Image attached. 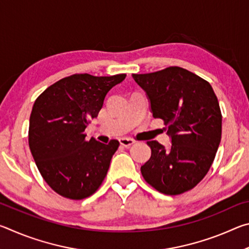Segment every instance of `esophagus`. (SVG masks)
Here are the masks:
<instances>
[{"instance_id":"1","label":"esophagus","mask_w":249,"mask_h":249,"mask_svg":"<svg viewBox=\"0 0 249 249\" xmlns=\"http://www.w3.org/2000/svg\"><path fill=\"white\" fill-rule=\"evenodd\" d=\"M120 144L122 146H124V147H129V146H132L133 144H135V141L132 140V138L123 137V138H121V140H120Z\"/></svg>"}]
</instances>
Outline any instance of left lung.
<instances>
[{"label": "left lung", "mask_w": 249, "mask_h": 249, "mask_svg": "<svg viewBox=\"0 0 249 249\" xmlns=\"http://www.w3.org/2000/svg\"><path fill=\"white\" fill-rule=\"evenodd\" d=\"M146 91L155 119H161L171 137L170 149L157 141L141 167L145 181L168 196L191 190L208 174L222 137V113L206 80L180 67L133 74Z\"/></svg>", "instance_id": "obj_1"}]
</instances>
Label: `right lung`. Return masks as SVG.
Listing matches in <instances>:
<instances>
[{
	"mask_svg": "<svg viewBox=\"0 0 249 249\" xmlns=\"http://www.w3.org/2000/svg\"><path fill=\"white\" fill-rule=\"evenodd\" d=\"M125 77L72 74L36 99L29 119V148L41 177L59 196L82 200L102 184L120 142L87 141L84 129L98 117L107 92Z\"/></svg>",
	"mask_w": 249,
	"mask_h": 249,
	"instance_id": "1",
	"label": "right lung"
}]
</instances>
